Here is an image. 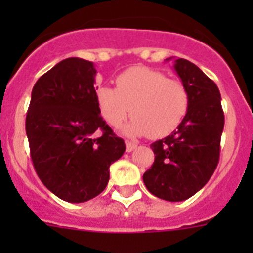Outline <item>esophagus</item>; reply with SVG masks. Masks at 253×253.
Listing matches in <instances>:
<instances>
[{"label": "esophagus", "instance_id": "34e87169", "mask_svg": "<svg viewBox=\"0 0 253 253\" xmlns=\"http://www.w3.org/2000/svg\"><path fill=\"white\" fill-rule=\"evenodd\" d=\"M125 144H126V152H131L137 148V143L129 142V140H126V142H125Z\"/></svg>", "mask_w": 253, "mask_h": 253}]
</instances>
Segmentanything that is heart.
<instances>
[{
    "mask_svg": "<svg viewBox=\"0 0 253 253\" xmlns=\"http://www.w3.org/2000/svg\"><path fill=\"white\" fill-rule=\"evenodd\" d=\"M116 88L101 86L96 104L105 122L118 126L131 110L133 119L123 126L126 135L166 137L178 128L189 110V91L180 80L148 67H131L115 78Z\"/></svg>",
    "mask_w": 253,
    "mask_h": 253,
    "instance_id": "heart-1",
    "label": "heart"
}]
</instances>
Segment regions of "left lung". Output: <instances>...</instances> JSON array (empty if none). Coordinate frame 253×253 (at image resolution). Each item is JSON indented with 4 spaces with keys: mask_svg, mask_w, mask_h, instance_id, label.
<instances>
[{
    "mask_svg": "<svg viewBox=\"0 0 253 253\" xmlns=\"http://www.w3.org/2000/svg\"><path fill=\"white\" fill-rule=\"evenodd\" d=\"M175 69L189 91V110L169 137L151 144L154 162L143 175L149 193L167 202H182L204 187L220 154L224 113L218 87L202 69L176 59Z\"/></svg>",
    "mask_w": 253,
    "mask_h": 253,
    "instance_id": "1",
    "label": "left lung"
}]
</instances>
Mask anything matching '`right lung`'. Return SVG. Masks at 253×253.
Segmentation results:
<instances>
[{"label":"right lung","instance_id":"obj_1","mask_svg":"<svg viewBox=\"0 0 253 253\" xmlns=\"http://www.w3.org/2000/svg\"><path fill=\"white\" fill-rule=\"evenodd\" d=\"M92 62L67 58L37 81L26 114L30 157L44 186L69 203L101 194L125 143L100 115Z\"/></svg>","mask_w":253,"mask_h":253}]
</instances>
